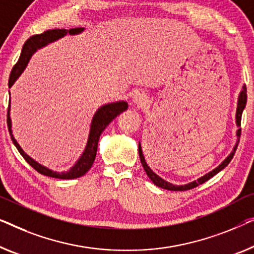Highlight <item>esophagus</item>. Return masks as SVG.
<instances>
[{
	"label": "esophagus",
	"mask_w": 254,
	"mask_h": 254,
	"mask_svg": "<svg viewBox=\"0 0 254 254\" xmlns=\"http://www.w3.org/2000/svg\"><path fill=\"white\" fill-rule=\"evenodd\" d=\"M134 103L138 106H145L148 104V97H146L145 94L143 93H137L134 96Z\"/></svg>",
	"instance_id": "34e87169"
}]
</instances>
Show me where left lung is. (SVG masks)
<instances>
[{
  "instance_id": "8db88e82",
  "label": "left lung",
  "mask_w": 254,
  "mask_h": 254,
  "mask_svg": "<svg viewBox=\"0 0 254 254\" xmlns=\"http://www.w3.org/2000/svg\"><path fill=\"white\" fill-rule=\"evenodd\" d=\"M246 101H248V94H246V88L243 87V90L241 91L240 98H238V106H237V112H236V123H237V126H238V127H241L242 113H243V110H244L245 105H246ZM241 133H242V128H240V129L237 130V135L240 136V137H241ZM238 142H240V141H238ZM237 145H238V144H236V146H235V149H234V151L231 152V153L229 154V156L227 157V159H225V161H223V163H222L221 165H220L219 167H216L215 170H213L212 172H209L208 174L201 176V178L198 179L197 181H193V182L188 183V185H185V186H174V185H172V183H170V182L165 181V180L161 179L160 176H158V175L156 174V173H154V172L151 170V168H150V167L148 166V164L145 163L144 156H143V153H142L141 144H138V154H139V159H141L142 166H143V168H144L146 175L149 176L150 180H151V181H152L157 187H160V188L167 189V190H173V191H185V190H189V189L196 188V187L199 186V185H203V183L206 182L207 180L213 178V176H214L215 174H218V173H219L220 171H222L223 168H225V167L227 166V165L230 163L231 159H233V157H234V154H235V151H236V149H237Z\"/></svg>"
}]
</instances>
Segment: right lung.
<instances>
[{"label":"right lung","instance_id":"add662e5","mask_svg":"<svg viewBox=\"0 0 254 254\" xmlns=\"http://www.w3.org/2000/svg\"><path fill=\"white\" fill-rule=\"evenodd\" d=\"M82 29H83L82 27H76V28H71V29L55 28V29H48V31H45L43 33H40V34L32 35L31 38L24 43L19 60H18V62L14 64L12 69H11L9 82H8L9 88L12 86L13 82L16 81V79L20 75V73L24 71L25 67H26L29 58H31L33 53H34L36 49L48 45L49 42L55 41V40L62 38V36H64L66 34V33H69V34H76V33L81 32ZM127 108H128V104L126 102H117V103H111V104H106L104 106H102L101 109H98L96 115H95V117L93 118L89 138H88L87 146L86 149H84L82 156L80 157V159L76 161V164L71 168V170L67 172H61V173L54 172L49 170V168L42 166V165L36 163L34 159H32L31 157H28L27 154L23 151V149L20 148V145L18 144L16 139L13 138L12 134H11V120L9 117V112H10L9 108H8V115H6L8 116L6 124H8L9 133L11 134V139H12L13 144L16 145V148L18 149V151L20 152L21 156L24 157V159L26 160L36 172H39L40 174H43L46 176H50V178L69 180V179L80 178V176L86 174V173L90 170V167L93 166L94 164L95 157H96L98 139H100V136L103 133V130L108 127V125L111 123L117 116H119L121 112H124L125 110H127Z\"/></svg>","mask_w":254,"mask_h":254}]
</instances>
